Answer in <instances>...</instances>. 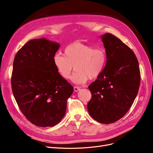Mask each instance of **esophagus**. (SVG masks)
I'll return each instance as SVG.
<instances>
[{"mask_svg":"<svg viewBox=\"0 0 153 153\" xmlns=\"http://www.w3.org/2000/svg\"><path fill=\"white\" fill-rule=\"evenodd\" d=\"M74 91H75V92H77V91H79L81 89H80V87H79L75 86V87H74Z\"/></svg>","mask_w":153,"mask_h":153,"instance_id":"obj_1","label":"esophagus"}]
</instances>
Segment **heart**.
<instances>
[{"label": "heart", "mask_w": 153, "mask_h": 153, "mask_svg": "<svg viewBox=\"0 0 153 153\" xmlns=\"http://www.w3.org/2000/svg\"><path fill=\"white\" fill-rule=\"evenodd\" d=\"M53 61L58 73L66 79L71 78L74 66L76 72L72 81L76 84H84L88 79H95L102 73L107 56L101 49L75 42L64 48V55L56 54Z\"/></svg>", "instance_id": "b5f03b06"}]
</instances>
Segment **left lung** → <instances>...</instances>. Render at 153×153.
I'll list each match as a JSON object with an SVG mask.
<instances>
[{"instance_id":"left-lung-1","label":"left lung","mask_w":153,"mask_h":153,"mask_svg":"<svg viewBox=\"0 0 153 153\" xmlns=\"http://www.w3.org/2000/svg\"><path fill=\"white\" fill-rule=\"evenodd\" d=\"M107 56L102 73L89 86L87 110L96 121L114 123L130 110L140 84L139 64L134 52L110 33L101 36Z\"/></svg>"}]
</instances>
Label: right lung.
Here are the masks:
<instances>
[{"label":"right lung","mask_w":153,"mask_h":153,"mask_svg":"<svg viewBox=\"0 0 153 153\" xmlns=\"http://www.w3.org/2000/svg\"><path fill=\"white\" fill-rule=\"evenodd\" d=\"M59 46L45 38L31 39L14 58L11 79L13 96L24 116L38 126L58 124L74 91L53 64Z\"/></svg>","instance_id":"add662e5"}]
</instances>
